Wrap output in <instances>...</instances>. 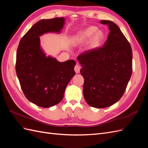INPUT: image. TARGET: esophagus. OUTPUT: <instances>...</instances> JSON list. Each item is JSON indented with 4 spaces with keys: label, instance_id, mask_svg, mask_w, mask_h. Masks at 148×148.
<instances>
[{
    "label": "esophagus",
    "instance_id": "esophagus-1",
    "mask_svg": "<svg viewBox=\"0 0 148 148\" xmlns=\"http://www.w3.org/2000/svg\"><path fill=\"white\" fill-rule=\"evenodd\" d=\"M80 66H79V65L78 64H77L75 65V67H74V70H75V71L77 73H79V71H80Z\"/></svg>",
    "mask_w": 148,
    "mask_h": 148
}]
</instances>
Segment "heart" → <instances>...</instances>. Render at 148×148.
I'll use <instances>...</instances> for the list:
<instances>
[{"mask_svg":"<svg viewBox=\"0 0 148 148\" xmlns=\"http://www.w3.org/2000/svg\"><path fill=\"white\" fill-rule=\"evenodd\" d=\"M104 38V34L102 30L98 29L96 26H90L76 34L72 39V42L75 44H80L89 39L88 48L92 49L99 46Z\"/></svg>","mask_w":148,"mask_h":148,"instance_id":"heart-1","label":"heart"}]
</instances>
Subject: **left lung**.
<instances>
[{
	"label": "left lung",
	"instance_id": "obj_1",
	"mask_svg": "<svg viewBox=\"0 0 148 148\" xmlns=\"http://www.w3.org/2000/svg\"><path fill=\"white\" fill-rule=\"evenodd\" d=\"M100 23L110 30L104 46L83 52L77 59L82 66L85 100L91 107L105 108L125 92L132 74V50L117 25L109 20Z\"/></svg>",
	"mask_w": 148,
	"mask_h": 148
}]
</instances>
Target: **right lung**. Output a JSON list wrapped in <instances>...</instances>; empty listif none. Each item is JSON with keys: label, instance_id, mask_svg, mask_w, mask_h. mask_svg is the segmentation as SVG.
I'll return each mask as SVG.
<instances>
[{"label": "right lung", "instance_id": "obj_1", "mask_svg": "<svg viewBox=\"0 0 148 148\" xmlns=\"http://www.w3.org/2000/svg\"><path fill=\"white\" fill-rule=\"evenodd\" d=\"M64 18L42 20L21 39L16 52V73L26 97L33 104L47 108L62 101L67 84L75 75V60L60 62L40 47V36L60 33Z\"/></svg>", "mask_w": 148, "mask_h": 148}]
</instances>
